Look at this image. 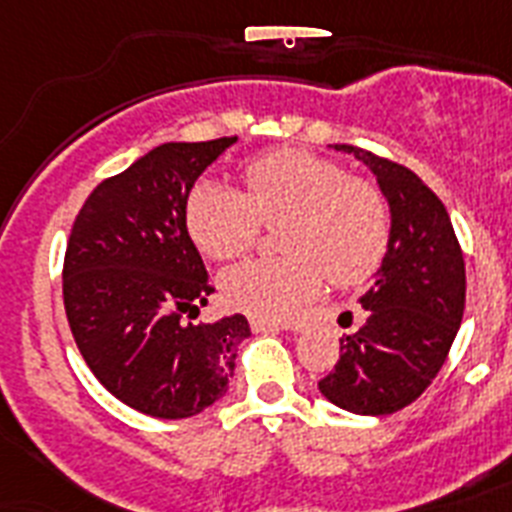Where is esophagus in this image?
Returning <instances> with one entry per match:
<instances>
[{
  "label": "esophagus",
  "instance_id": "34e87169",
  "mask_svg": "<svg viewBox=\"0 0 512 512\" xmlns=\"http://www.w3.org/2000/svg\"><path fill=\"white\" fill-rule=\"evenodd\" d=\"M249 326H252V331L255 334H260V331H294V326H289V323H281V321H270V318H249Z\"/></svg>",
  "mask_w": 512,
  "mask_h": 512
}]
</instances>
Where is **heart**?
<instances>
[{
  "mask_svg": "<svg viewBox=\"0 0 512 512\" xmlns=\"http://www.w3.org/2000/svg\"><path fill=\"white\" fill-rule=\"evenodd\" d=\"M244 191L202 181L186 199V228L213 260L242 257L276 223L278 257L228 268L220 292L257 318H289L326 284H363L381 268L392 242V213L376 184L347 165L307 149H276L249 160Z\"/></svg>",
  "mask_w": 512,
  "mask_h": 512,
  "instance_id": "obj_1",
  "label": "heart"
}]
</instances>
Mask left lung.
Returning <instances> with one entry per match:
<instances>
[{"mask_svg":"<svg viewBox=\"0 0 512 512\" xmlns=\"http://www.w3.org/2000/svg\"><path fill=\"white\" fill-rule=\"evenodd\" d=\"M373 170L392 210V242L363 294L365 323L342 336L328 402L357 415L397 413L426 392L447 360L465 310V263L450 215L413 170L368 149L334 144Z\"/></svg>","mask_w":512,"mask_h":512,"instance_id":"left-lung-1","label":"left lung"}]
</instances>
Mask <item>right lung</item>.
<instances>
[{
  "instance_id": "1",
  "label": "right lung",
  "mask_w": 512,
  "mask_h": 512,
  "mask_svg": "<svg viewBox=\"0 0 512 512\" xmlns=\"http://www.w3.org/2000/svg\"><path fill=\"white\" fill-rule=\"evenodd\" d=\"M236 136L170 141L105 178L70 228L62 299L83 360L112 397L165 421L220 400L249 336L244 315L189 323L215 292L186 199Z\"/></svg>"
}]
</instances>
